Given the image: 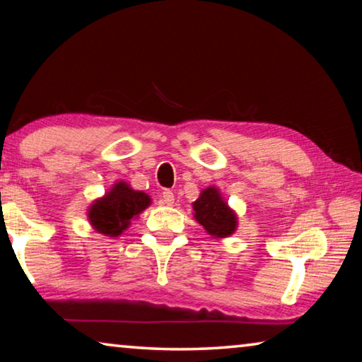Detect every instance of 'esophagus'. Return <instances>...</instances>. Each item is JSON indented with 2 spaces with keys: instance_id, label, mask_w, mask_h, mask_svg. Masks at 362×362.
<instances>
[{
  "instance_id": "34e87169",
  "label": "esophagus",
  "mask_w": 362,
  "mask_h": 362,
  "mask_svg": "<svg viewBox=\"0 0 362 362\" xmlns=\"http://www.w3.org/2000/svg\"><path fill=\"white\" fill-rule=\"evenodd\" d=\"M161 199H163V203L164 204H168V206H173L174 204V193L170 192V189H164L163 192V194H161Z\"/></svg>"
}]
</instances>
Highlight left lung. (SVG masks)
Instances as JSON below:
<instances>
[{
  "instance_id": "8db88e82",
  "label": "left lung",
  "mask_w": 362,
  "mask_h": 362,
  "mask_svg": "<svg viewBox=\"0 0 362 362\" xmlns=\"http://www.w3.org/2000/svg\"><path fill=\"white\" fill-rule=\"evenodd\" d=\"M196 222L214 238H226L236 231L238 217L235 211L226 204L218 188L209 187L201 192L199 198L193 203Z\"/></svg>"
}]
</instances>
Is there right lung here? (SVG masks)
I'll return each instance as SVG.
<instances>
[{"label":"right lung","mask_w":362,"mask_h":362,"mask_svg":"<svg viewBox=\"0 0 362 362\" xmlns=\"http://www.w3.org/2000/svg\"><path fill=\"white\" fill-rule=\"evenodd\" d=\"M151 204V198L144 192L132 189L129 183L118 182L102 198L95 199L88 209L93 228L100 235L116 238Z\"/></svg>","instance_id":"right-lung-1"}]
</instances>
